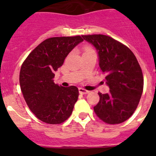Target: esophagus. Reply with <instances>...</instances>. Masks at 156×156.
I'll return each mask as SVG.
<instances>
[{"label": "esophagus", "instance_id": "esophagus-1", "mask_svg": "<svg viewBox=\"0 0 156 156\" xmlns=\"http://www.w3.org/2000/svg\"><path fill=\"white\" fill-rule=\"evenodd\" d=\"M78 90H79V93L81 94H88V93H89V91L87 90L84 89V88H82V87L78 88Z\"/></svg>", "mask_w": 156, "mask_h": 156}]
</instances>
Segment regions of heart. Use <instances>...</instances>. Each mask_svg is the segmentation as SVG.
I'll return each instance as SVG.
<instances>
[{"label": "heart", "instance_id": "obj_1", "mask_svg": "<svg viewBox=\"0 0 156 156\" xmlns=\"http://www.w3.org/2000/svg\"><path fill=\"white\" fill-rule=\"evenodd\" d=\"M90 50H91L90 48H85V51L84 52H87V51H90Z\"/></svg>", "mask_w": 156, "mask_h": 156}]
</instances>
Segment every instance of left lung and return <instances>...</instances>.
I'll return each instance as SVG.
<instances>
[{"instance_id": "obj_1", "label": "left lung", "mask_w": 156, "mask_h": 156, "mask_svg": "<svg viewBox=\"0 0 156 156\" xmlns=\"http://www.w3.org/2000/svg\"><path fill=\"white\" fill-rule=\"evenodd\" d=\"M82 37L98 51L99 65L109 87L108 94L98 93L100 101L94 107V112L105 123H122L133 115L142 96L140 66L130 49L109 36L88 34Z\"/></svg>"}]
</instances>
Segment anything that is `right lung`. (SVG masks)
I'll list each match as a JSON object with an SVG mask.
<instances>
[{"label":"right lung","mask_w":156,"mask_h":156,"mask_svg":"<svg viewBox=\"0 0 156 156\" xmlns=\"http://www.w3.org/2000/svg\"><path fill=\"white\" fill-rule=\"evenodd\" d=\"M83 41L79 35L50 37L37 45L22 65L20 84L23 97L34 115L45 123L59 125L72 114L78 98V87L56 84L54 72Z\"/></svg>","instance_id":"add662e5"}]
</instances>
